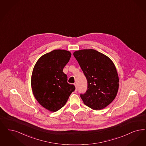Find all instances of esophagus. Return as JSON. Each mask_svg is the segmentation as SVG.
<instances>
[{"mask_svg":"<svg viewBox=\"0 0 146 146\" xmlns=\"http://www.w3.org/2000/svg\"><path fill=\"white\" fill-rule=\"evenodd\" d=\"M74 85H75V86H76V90H75V91L76 92L77 91V90H78V88H77V85H76V84H74Z\"/></svg>","mask_w":146,"mask_h":146,"instance_id":"1","label":"esophagus"}]
</instances>
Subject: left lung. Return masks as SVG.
<instances>
[{"label":"left lung","mask_w":146,"mask_h":146,"mask_svg":"<svg viewBox=\"0 0 146 146\" xmlns=\"http://www.w3.org/2000/svg\"><path fill=\"white\" fill-rule=\"evenodd\" d=\"M88 81L85 94H80L84 103L93 110H101L116 96L119 78L111 59L94 49H83L73 53Z\"/></svg>","instance_id":"8db88e82"}]
</instances>
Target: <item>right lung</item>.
<instances>
[{"instance_id":"obj_1","label":"right lung","mask_w":146,"mask_h":146,"mask_svg":"<svg viewBox=\"0 0 146 146\" xmlns=\"http://www.w3.org/2000/svg\"><path fill=\"white\" fill-rule=\"evenodd\" d=\"M71 56L69 51L57 49L42 56L34 67L31 80L36 99L43 107L52 112L64 106L76 88L67 82L63 72Z\"/></svg>"}]
</instances>
